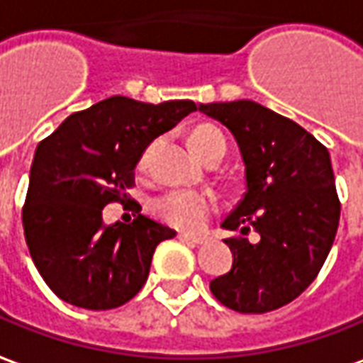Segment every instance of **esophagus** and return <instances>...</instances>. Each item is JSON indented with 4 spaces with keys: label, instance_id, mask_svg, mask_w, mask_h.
I'll return each instance as SVG.
<instances>
[{
    "label": "esophagus",
    "instance_id": "esophagus-1",
    "mask_svg": "<svg viewBox=\"0 0 363 363\" xmlns=\"http://www.w3.org/2000/svg\"><path fill=\"white\" fill-rule=\"evenodd\" d=\"M179 239L187 245H203L206 243V237H199V235H189V233H179Z\"/></svg>",
    "mask_w": 363,
    "mask_h": 363
}]
</instances>
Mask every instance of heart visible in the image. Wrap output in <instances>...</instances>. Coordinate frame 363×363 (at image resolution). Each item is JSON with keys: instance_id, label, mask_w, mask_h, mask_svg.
<instances>
[{"instance_id": "b5f03b06", "label": "heart", "mask_w": 363, "mask_h": 363, "mask_svg": "<svg viewBox=\"0 0 363 363\" xmlns=\"http://www.w3.org/2000/svg\"><path fill=\"white\" fill-rule=\"evenodd\" d=\"M217 138H223L219 130L211 126H199L191 132L189 146L201 157L203 152L211 146V142ZM150 209L160 221H164L169 227L194 233L203 229L209 221L213 213V199L196 189H167L152 199Z\"/></svg>"}]
</instances>
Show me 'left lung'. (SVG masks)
Wrapping results in <instances>:
<instances>
[{"instance_id":"1","label":"left lung","mask_w":363,"mask_h":363,"mask_svg":"<svg viewBox=\"0 0 363 363\" xmlns=\"http://www.w3.org/2000/svg\"><path fill=\"white\" fill-rule=\"evenodd\" d=\"M231 130L245 162L247 191L225 229L233 267L209 289L227 308L262 314L311 286L338 231L340 199L330 154L311 132L253 101L199 104ZM259 233L251 244L245 234Z\"/></svg>"}]
</instances>
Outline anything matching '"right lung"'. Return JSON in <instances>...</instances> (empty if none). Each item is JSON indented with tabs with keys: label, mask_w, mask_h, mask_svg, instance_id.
Listing matches in <instances>:
<instances>
[{
	"label": "right lung",
	"mask_w": 363,
	"mask_h": 363,
	"mask_svg": "<svg viewBox=\"0 0 363 363\" xmlns=\"http://www.w3.org/2000/svg\"><path fill=\"white\" fill-rule=\"evenodd\" d=\"M194 110L191 101L110 96L39 142L21 217L35 267L61 301L110 311L148 281L156 247L176 231L140 213L132 223L104 225L102 209L130 201L144 150Z\"/></svg>",
	"instance_id": "right-lung-1"
}]
</instances>
